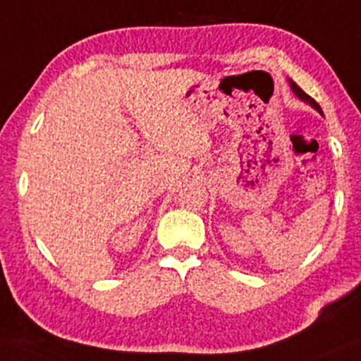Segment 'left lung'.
Wrapping results in <instances>:
<instances>
[{
    "mask_svg": "<svg viewBox=\"0 0 361 361\" xmlns=\"http://www.w3.org/2000/svg\"><path fill=\"white\" fill-rule=\"evenodd\" d=\"M288 82H289V87H291V90H293V93H295V95L298 97V99H300V100H303V102H305V104H308V105H311V106H313V109H314V110H317V112H319V114H322V115H323V110H322V106H319V105L317 104V102H314L313 99H311V97H310V95H306V93H305L303 90H301V88H300V87H298V85H296V83H295V82H293V80H288Z\"/></svg>",
    "mask_w": 361,
    "mask_h": 361,
    "instance_id": "8db88e82",
    "label": "left lung"
}]
</instances>
